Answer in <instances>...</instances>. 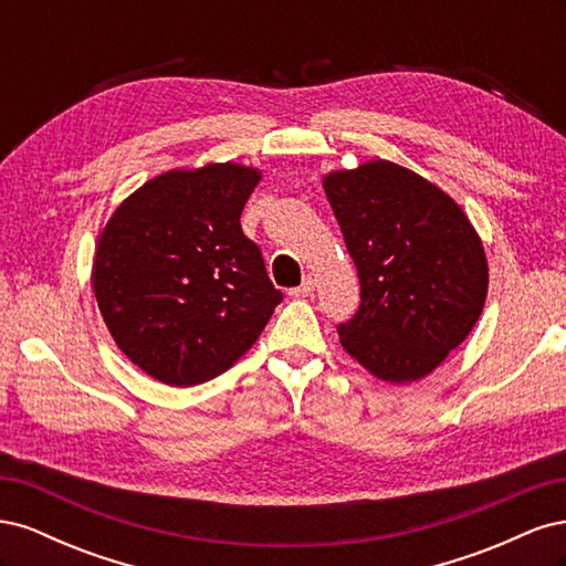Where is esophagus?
<instances>
[{
	"label": "esophagus",
	"mask_w": 566,
	"mask_h": 566,
	"mask_svg": "<svg viewBox=\"0 0 566 566\" xmlns=\"http://www.w3.org/2000/svg\"><path fill=\"white\" fill-rule=\"evenodd\" d=\"M314 287H316L314 279H304L300 287H293V290H290V297H310V295L314 293Z\"/></svg>",
	"instance_id": "1"
}]
</instances>
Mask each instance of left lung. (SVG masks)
Wrapping results in <instances>:
<instances>
[{
	"instance_id": "8db88e82",
	"label": "left lung",
	"mask_w": 566,
	"mask_h": 566,
	"mask_svg": "<svg viewBox=\"0 0 566 566\" xmlns=\"http://www.w3.org/2000/svg\"><path fill=\"white\" fill-rule=\"evenodd\" d=\"M323 188L361 283L342 347L385 382L424 378L484 310L482 238L449 193L397 163L337 169Z\"/></svg>"
}]
</instances>
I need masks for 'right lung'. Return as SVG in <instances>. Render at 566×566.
Returning <instances> with one entry per match:
<instances>
[{
	"mask_svg": "<svg viewBox=\"0 0 566 566\" xmlns=\"http://www.w3.org/2000/svg\"><path fill=\"white\" fill-rule=\"evenodd\" d=\"M262 172L235 163L169 169L134 191L98 238L92 285L115 345L150 378H217L262 335L281 290L241 212Z\"/></svg>",
	"mask_w": 566,
	"mask_h": 566,
	"instance_id": "right-lung-1",
	"label": "right lung"
}]
</instances>
